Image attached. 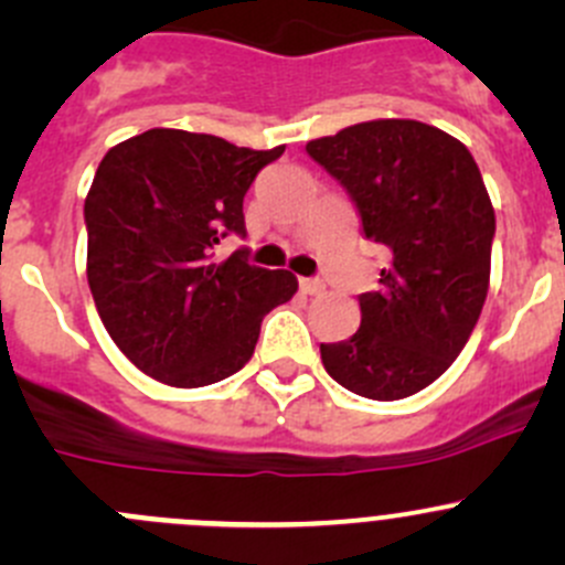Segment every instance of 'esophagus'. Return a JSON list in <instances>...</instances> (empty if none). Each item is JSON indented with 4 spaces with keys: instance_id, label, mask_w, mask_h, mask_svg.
I'll use <instances>...</instances> for the list:
<instances>
[{
    "instance_id": "obj_1",
    "label": "esophagus",
    "mask_w": 565,
    "mask_h": 565,
    "mask_svg": "<svg viewBox=\"0 0 565 565\" xmlns=\"http://www.w3.org/2000/svg\"><path fill=\"white\" fill-rule=\"evenodd\" d=\"M300 289H303V295H319L324 289V284L319 278H300Z\"/></svg>"
}]
</instances>
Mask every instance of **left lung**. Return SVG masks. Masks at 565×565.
I'll use <instances>...</instances> for the list:
<instances>
[{"mask_svg":"<svg viewBox=\"0 0 565 565\" xmlns=\"http://www.w3.org/2000/svg\"><path fill=\"white\" fill-rule=\"evenodd\" d=\"M388 250L363 292L361 328L319 344L324 372L358 396L396 402L435 383L465 350L492 267L494 207L470 150L418 119H369L306 145Z\"/></svg>","mask_w":565,"mask_h":565,"instance_id":"1","label":"left lung"}]
</instances>
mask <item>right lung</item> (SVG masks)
<instances>
[{
	"instance_id": "add662e5",
	"label": "right lung",
	"mask_w": 565,
	"mask_h": 565,
	"mask_svg": "<svg viewBox=\"0 0 565 565\" xmlns=\"http://www.w3.org/2000/svg\"><path fill=\"white\" fill-rule=\"evenodd\" d=\"M281 152L152 128L100 161L84 202L89 292L114 344L158 383L241 372L267 311L298 292L292 273L248 265L246 250L215 262L226 235H246L243 196Z\"/></svg>"
}]
</instances>
